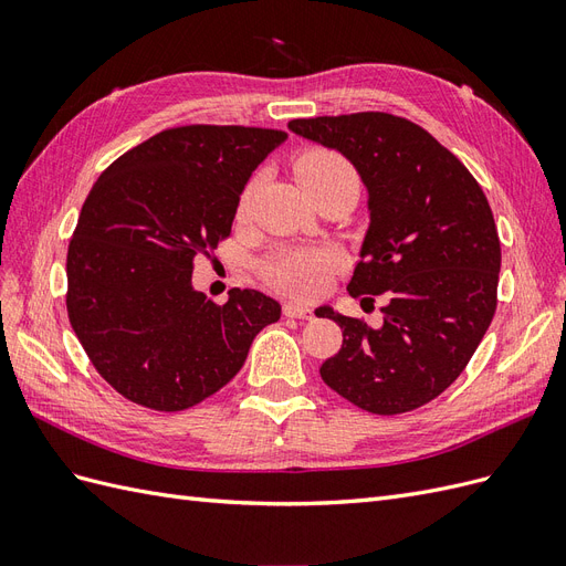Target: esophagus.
Masks as SVG:
<instances>
[{"label":"esophagus","instance_id":"obj_1","mask_svg":"<svg viewBox=\"0 0 566 566\" xmlns=\"http://www.w3.org/2000/svg\"><path fill=\"white\" fill-rule=\"evenodd\" d=\"M283 314L287 318H302V321H310L314 316V312L310 310V306L304 304H295V302H285L283 304Z\"/></svg>","mask_w":566,"mask_h":566}]
</instances>
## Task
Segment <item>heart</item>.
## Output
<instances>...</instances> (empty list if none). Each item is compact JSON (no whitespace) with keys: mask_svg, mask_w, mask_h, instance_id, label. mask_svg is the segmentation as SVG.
Returning <instances> with one entry per match:
<instances>
[{"mask_svg":"<svg viewBox=\"0 0 566 566\" xmlns=\"http://www.w3.org/2000/svg\"><path fill=\"white\" fill-rule=\"evenodd\" d=\"M295 177L302 188L312 198L339 181L356 179L352 163L333 148L314 146L300 153L295 160ZM254 193V181L245 186V191L238 202V214H245L250 210V200ZM339 264V252L333 248H310V245H293L283 248L279 252L269 254L266 260L260 262L262 279L276 287L279 293L290 297L310 300L316 297L328 273Z\"/></svg>","mask_w":566,"mask_h":566,"instance_id":"obj_1","label":"heart"}]
</instances>
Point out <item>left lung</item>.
Instances as JSON below:
<instances>
[{
  "label": "left lung",
  "mask_w": 566,
  "mask_h": 566,
  "mask_svg": "<svg viewBox=\"0 0 566 566\" xmlns=\"http://www.w3.org/2000/svg\"><path fill=\"white\" fill-rule=\"evenodd\" d=\"M287 127L354 163L368 188L370 229L347 290L387 293L382 325L335 314L342 347L321 366L339 397L378 416L437 399L465 370L499 304L501 241L482 186L449 148L406 117L349 113Z\"/></svg>",
  "instance_id": "left-lung-1"
}]
</instances>
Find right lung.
Instances as JSON below:
<instances>
[{
    "instance_id": "obj_1",
    "label": "right lung",
    "mask_w": 566,
    "mask_h": 566,
    "mask_svg": "<svg viewBox=\"0 0 566 566\" xmlns=\"http://www.w3.org/2000/svg\"><path fill=\"white\" fill-rule=\"evenodd\" d=\"M285 132L184 125L104 169L67 245L65 306L92 366L150 410H186L243 368L254 335L281 318L260 290L227 304L196 293L193 260L231 235L238 200Z\"/></svg>"
}]
</instances>
